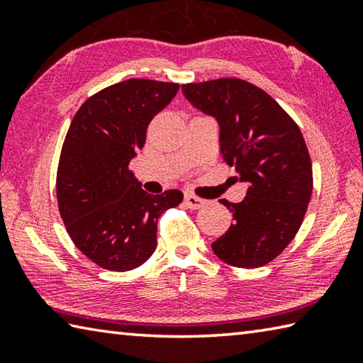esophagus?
Segmentation results:
<instances>
[{"label": "esophagus", "instance_id": "1", "mask_svg": "<svg viewBox=\"0 0 363 363\" xmlns=\"http://www.w3.org/2000/svg\"><path fill=\"white\" fill-rule=\"evenodd\" d=\"M186 205L190 208V210H199V208L206 205V200L200 199V196H196V195L187 194L186 195Z\"/></svg>", "mask_w": 363, "mask_h": 363}]
</instances>
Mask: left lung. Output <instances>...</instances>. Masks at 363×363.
<instances>
[{
  "instance_id": "obj_1",
  "label": "left lung",
  "mask_w": 363,
  "mask_h": 363,
  "mask_svg": "<svg viewBox=\"0 0 363 363\" xmlns=\"http://www.w3.org/2000/svg\"><path fill=\"white\" fill-rule=\"evenodd\" d=\"M187 101L219 123L220 153L248 182L240 203H220L233 223L211 243L219 259L255 269L296 235L312 194V162L299 126L266 91L240 78L182 84Z\"/></svg>"
}]
</instances>
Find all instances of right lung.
Masks as SVG:
<instances>
[{
  "instance_id": "add662e5",
  "label": "right lung",
  "mask_w": 363,
  "mask_h": 363,
  "mask_svg": "<svg viewBox=\"0 0 363 363\" xmlns=\"http://www.w3.org/2000/svg\"><path fill=\"white\" fill-rule=\"evenodd\" d=\"M179 84L131 78L86 99L73 116L57 167V205L72 242L97 266L136 269L157 248V223L184 195H150L130 169L147 126Z\"/></svg>"
}]
</instances>
